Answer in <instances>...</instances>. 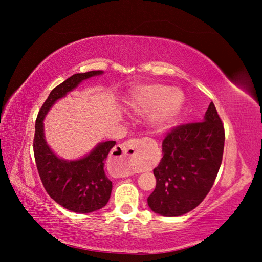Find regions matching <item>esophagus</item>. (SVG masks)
<instances>
[{"instance_id":"obj_1","label":"esophagus","mask_w":262,"mask_h":262,"mask_svg":"<svg viewBox=\"0 0 262 262\" xmlns=\"http://www.w3.org/2000/svg\"><path fill=\"white\" fill-rule=\"evenodd\" d=\"M139 144L138 139H132L124 144L119 145L115 148L116 155H113L112 162L118 164L121 167V175H129L130 165L139 158Z\"/></svg>"}]
</instances>
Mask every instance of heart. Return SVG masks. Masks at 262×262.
Returning a JSON list of instances; mask_svg holds the SVG:
<instances>
[{"instance_id":"obj_1","label":"heart","mask_w":262,"mask_h":262,"mask_svg":"<svg viewBox=\"0 0 262 262\" xmlns=\"http://www.w3.org/2000/svg\"><path fill=\"white\" fill-rule=\"evenodd\" d=\"M128 106L140 114L155 110L153 123L158 129L166 128L179 115L185 97L179 90L162 84L145 85L134 90L128 98Z\"/></svg>"}]
</instances>
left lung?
<instances>
[{
	"mask_svg": "<svg viewBox=\"0 0 262 262\" xmlns=\"http://www.w3.org/2000/svg\"><path fill=\"white\" fill-rule=\"evenodd\" d=\"M225 131L211 102L203 121L172 128L162 143L163 158L153 172L156 188L147 198L150 210L180 216L199 205L217 176Z\"/></svg>",
	"mask_w": 262,
	"mask_h": 262,
	"instance_id": "1",
	"label": "left lung"
}]
</instances>
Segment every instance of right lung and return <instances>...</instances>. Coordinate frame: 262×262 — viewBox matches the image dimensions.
Returning <instances> with one entry per match:
<instances>
[{
    "label": "right lung",
    "mask_w": 262,
    "mask_h": 262,
    "mask_svg": "<svg viewBox=\"0 0 262 262\" xmlns=\"http://www.w3.org/2000/svg\"><path fill=\"white\" fill-rule=\"evenodd\" d=\"M99 74H102V71L77 73L54 87L39 110L36 120L34 154L42 185L55 202L76 213L94 212L107 204L113 182L106 176L104 162L116 141L99 143L81 160L64 161L47 145L42 121L55 101L64 97L86 78Z\"/></svg>",
    "instance_id": "right-lung-1"
}]
</instances>
